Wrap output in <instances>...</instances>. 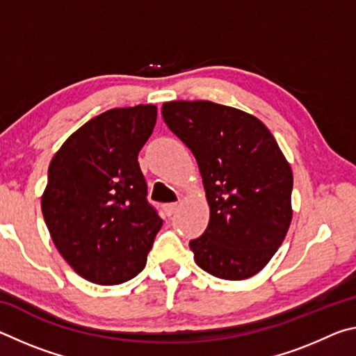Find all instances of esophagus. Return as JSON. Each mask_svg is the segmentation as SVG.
<instances>
[{
  "instance_id": "esophagus-1",
  "label": "esophagus",
  "mask_w": 356,
  "mask_h": 356,
  "mask_svg": "<svg viewBox=\"0 0 356 356\" xmlns=\"http://www.w3.org/2000/svg\"><path fill=\"white\" fill-rule=\"evenodd\" d=\"M177 209H179V204L177 202H170V204H165V206H163V210H165V213L168 216H171V215L176 213Z\"/></svg>"
}]
</instances>
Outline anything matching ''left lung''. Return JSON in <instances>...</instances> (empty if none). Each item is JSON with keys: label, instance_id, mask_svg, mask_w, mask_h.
Listing matches in <instances>:
<instances>
[{"label": "left lung", "instance_id": "1", "mask_svg": "<svg viewBox=\"0 0 356 356\" xmlns=\"http://www.w3.org/2000/svg\"><path fill=\"white\" fill-rule=\"evenodd\" d=\"M161 114L195 155L210 207L207 229L190 240L196 264L221 280L251 278L291 226V165L261 120L237 108L174 100Z\"/></svg>", "mask_w": 356, "mask_h": 356}]
</instances>
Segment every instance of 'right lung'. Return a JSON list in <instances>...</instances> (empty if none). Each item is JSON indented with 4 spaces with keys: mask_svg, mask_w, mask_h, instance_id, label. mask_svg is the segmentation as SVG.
<instances>
[{
    "mask_svg": "<svg viewBox=\"0 0 356 356\" xmlns=\"http://www.w3.org/2000/svg\"><path fill=\"white\" fill-rule=\"evenodd\" d=\"M155 120V105L108 110L74 131L48 168L40 206L51 240L94 284L135 278L163 225L138 163Z\"/></svg>",
    "mask_w": 356,
    "mask_h": 356,
    "instance_id": "right-lung-1",
    "label": "right lung"
}]
</instances>
